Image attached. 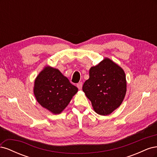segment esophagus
<instances>
[{
	"instance_id": "esophagus-1",
	"label": "esophagus",
	"mask_w": 157,
	"mask_h": 157,
	"mask_svg": "<svg viewBox=\"0 0 157 157\" xmlns=\"http://www.w3.org/2000/svg\"><path fill=\"white\" fill-rule=\"evenodd\" d=\"M77 88H78L79 90H82V82H78V83L77 84Z\"/></svg>"
}]
</instances>
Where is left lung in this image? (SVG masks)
<instances>
[{"label":"left lung","instance_id":"obj_1","mask_svg":"<svg viewBox=\"0 0 157 157\" xmlns=\"http://www.w3.org/2000/svg\"><path fill=\"white\" fill-rule=\"evenodd\" d=\"M89 78L82 90L98 115H110L119 107L126 93L124 70L111 59L105 58L89 71Z\"/></svg>","mask_w":157,"mask_h":157}]
</instances>
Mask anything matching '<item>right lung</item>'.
<instances>
[{
  "label": "right lung",
  "mask_w": 157,
  "mask_h": 157,
  "mask_svg": "<svg viewBox=\"0 0 157 157\" xmlns=\"http://www.w3.org/2000/svg\"><path fill=\"white\" fill-rule=\"evenodd\" d=\"M77 92L78 88L59 69L49 65L37 75L33 87L38 103L54 115L62 112Z\"/></svg>",
  "instance_id": "obj_1"
}]
</instances>
